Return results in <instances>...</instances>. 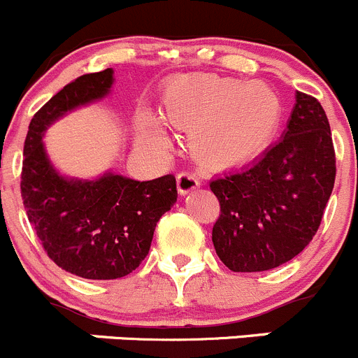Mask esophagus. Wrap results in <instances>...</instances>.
I'll use <instances>...</instances> for the list:
<instances>
[{"instance_id":"obj_1","label":"esophagus","mask_w":358,"mask_h":358,"mask_svg":"<svg viewBox=\"0 0 358 358\" xmlns=\"http://www.w3.org/2000/svg\"><path fill=\"white\" fill-rule=\"evenodd\" d=\"M200 186V180H198V176L194 172H180L178 174V189L180 194H187L189 191L196 189Z\"/></svg>"}]
</instances>
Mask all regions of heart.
I'll return each mask as SVG.
<instances>
[{"mask_svg": "<svg viewBox=\"0 0 358 358\" xmlns=\"http://www.w3.org/2000/svg\"><path fill=\"white\" fill-rule=\"evenodd\" d=\"M282 116L280 99L263 83L235 78L194 76L178 81L160 109L164 123L191 130V150L207 164L229 167L259 155L273 139ZM141 139L164 146L151 120H141Z\"/></svg>", "mask_w": 358, "mask_h": 358, "instance_id": "obj_1", "label": "heart"}]
</instances>
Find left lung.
Masks as SVG:
<instances>
[{
    "label": "left lung",
    "instance_id": "obj_1",
    "mask_svg": "<svg viewBox=\"0 0 358 358\" xmlns=\"http://www.w3.org/2000/svg\"><path fill=\"white\" fill-rule=\"evenodd\" d=\"M336 179L331 127L320 102L298 92L287 130L259 160L210 180L221 212L212 228L231 271H266L313 240Z\"/></svg>",
    "mask_w": 358,
    "mask_h": 358
}]
</instances>
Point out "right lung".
<instances>
[{"label": "right lung", "instance_id": "add662e5", "mask_svg": "<svg viewBox=\"0 0 358 358\" xmlns=\"http://www.w3.org/2000/svg\"><path fill=\"white\" fill-rule=\"evenodd\" d=\"M111 85L113 69L67 83L33 116L24 143L20 194L27 219L48 257L88 280L132 273L150 252L157 222L178 200L172 174L143 182L111 172L78 180L59 176L48 162L41 143L47 127L104 97Z\"/></svg>", "mask_w": 358, "mask_h": 358}]
</instances>
